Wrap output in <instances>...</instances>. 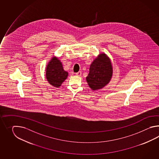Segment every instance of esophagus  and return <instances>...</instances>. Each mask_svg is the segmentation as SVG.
<instances>
[{
    "label": "esophagus",
    "instance_id": "obj_1",
    "mask_svg": "<svg viewBox=\"0 0 159 159\" xmlns=\"http://www.w3.org/2000/svg\"><path fill=\"white\" fill-rule=\"evenodd\" d=\"M75 75H77V76H81V75H82V73H81V71H78V72L75 73Z\"/></svg>",
    "mask_w": 159,
    "mask_h": 159
}]
</instances>
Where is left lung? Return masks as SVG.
<instances>
[{
    "mask_svg": "<svg viewBox=\"0 0 159 159\" xmlns=\"http://www.w3.org/2000/svg\"><path fill=\"white\" fill-rule=\"evenodd\" d=\"M112 73L113 68L110 58L105 53H101L92 62L86 80L91 90H97L108 84Z\"/></svg>",
    "mask_w": 159,
    "mask_h": 159,
    "instance_id": "left-lung-1",
    "label": "left lung"
}]
</instances>
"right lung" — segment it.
<instances>
[{
  "label": "right lung",
  "mask_w": 159,
  "mask_h": 159,
  "mask_svg": "<svg viewBox=\"0 0 159 159\" xmlns=\"http://www.w3.org/2000/svg\"><path fill=\"white\" fill-rule=\"evenodd\" d=\"M48 82L55 88H59L67 78L68 72L65 71L61 61L56 56H53L45 68Z\"/></svg>",
  "instance_id": "add662e5"
}]
</instances>
